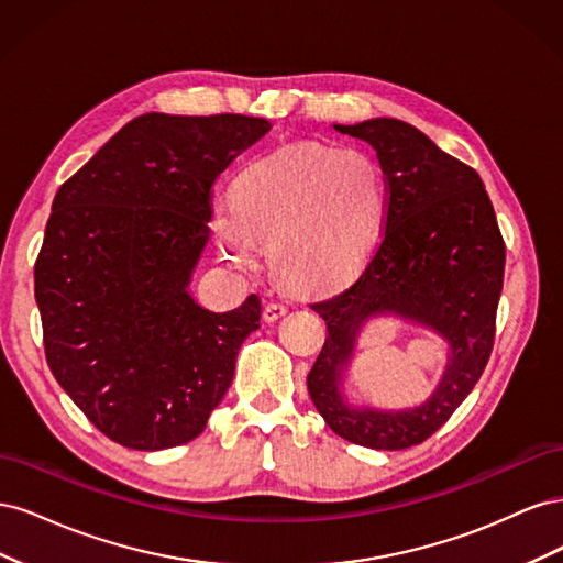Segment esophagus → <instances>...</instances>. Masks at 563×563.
<instances>
[{"label":"esophagus","instance_id":"esophagus-1","mask_svg":"<svg viewBox=\"0 0 563 563\" xmlns=\"http://www.w3.org/2000/svg\"><path fill=\"white\" fill-rule=\"evenodd\" d=\"M288 312V305L286 302H267L265 305V310H263V319L267 321V323H272V321H277L279 317H284Z\"/></svg>","mask_w":563,"mask_h":563}]
</instances>
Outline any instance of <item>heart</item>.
Segmentation results:
<instances>
[{
  "instance_id": "b5f03b06",
  "label": "heart",
  "mask_w": 563,
  "mask_h": 563,
  "mask_svg": "<svg viewBox=\"0 0 563 563\" xmlns=\"http://www.w3.org/2000/svg\"><path fill=\"white\" fill-rule=\"evenodd\" d=\"M385 213L383 174L362 150L298 145L246 166L232 199L213 201L211 230L230 265L253 267L261 242L282 282L323 291L368 258Z\"/></svg>"
}]
</instances>
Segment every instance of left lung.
Listing matches in <instances>:
<instances>
[{
  "label": "left lung",
  "instance_id": "1",
  "mask_svg": "<svg viewBox=\"0 0 563 563\" xmlns=\"http://www.w3.org/2000/svg\"><path fill=\"white\" fill-rule=\"evenodd\" d=\"M335 131L376 150L387 180L385 234L343 291L312 302L327 343L308 376L312 404L352 444L401 451L444 424L482 378L496 335L505 242L479 174L401 119L376 117ZM376 316H397L450 345L448 368L428 402L413 409L352 407L342 391L355 338Z\"/></svg>",
  "mask_w": 563,
  "mask_h": 563
}]
</instances>
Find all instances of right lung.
<instances>
[{
  "label": "right lung",
  "instance_id": "obj_1",
  "mask_svg": "<svg viewBox=\"0 0 563 563\" xmlns=\"http://www.w3.org/2000/svg\"><path fill=\"white\" fill-rule=\"evenodd\" d=\"M272 129L244 114L135 117L60 185L35 263L46 362L96 428L135 451L192 441L261 327V298H192L211 185Z\"/></svg>",
  "mask_w": 563,
  "mask_h": 563
}]
</instances>
